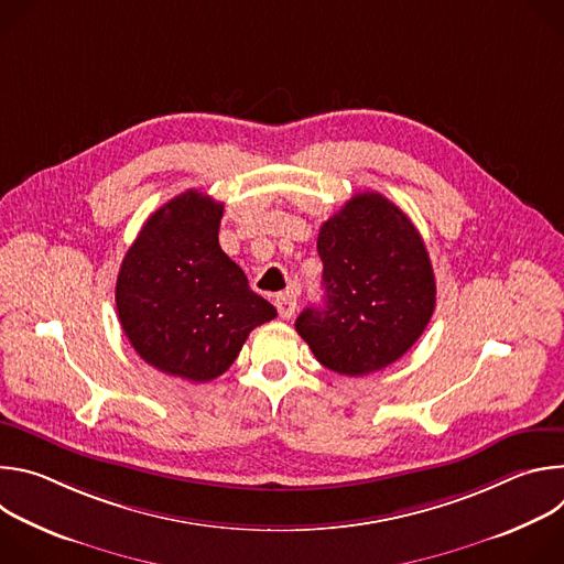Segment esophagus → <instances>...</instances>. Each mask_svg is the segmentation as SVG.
<instances>
[{
  "label": "esophagus",
  "mask_w": 564,
  "mask_h": 564,
  "mask_svg": "<svg viewBox=\"0 0 564 564\" xmlns=\"http://www.w3.org/2000/svg\"><path fill=\"white\" fill-rule=\"evenodd\" d=\"M276 310H279V316L281 318H290L292 314H294V310H296V296L294 294H279L276 296Z\"/></svg>",
  "instance_id": "esophagus-1"
}]
</instances>
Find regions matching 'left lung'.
Returning a JSON list of instances; mask_svg holds the SVG:
<instances>
[{
    "label": "left lung",
    "mask_w": 564,
    "mask_h": 564,
    "mask_svg": "<svg viewBox=\"0 0 564 564\" xmlns=\"http://www.w3.org/2000/svg\"><path fill=\"white\" fill-rule=\"evenodd\" d=\"M324 307H305L296 333L318 364L348 377L377 372L422 337L435 274L411 218L375 192L352 196L318 229Z\"/></svg>",
    "instance_id": "left-lung-1"
}]
</instances>
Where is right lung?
<instances>
[{
    "label": "right lung",
    "instance_id": "right-lung-1",
    "mask_svg": "<svg viewBox=\"0 0 564 564\" xmlns=\"http://www.w3.org/2000/svg\"><path fill=\"white\" fill-rule=\"evenodd\" d=\"M223 203L196 189L155 209L127 250L116 305L133 350L187 381L223 375L276 310L218 246Z\"/></svg>",
    "mask_w": 564,
    "mask_h": 564
}]
</instances>
